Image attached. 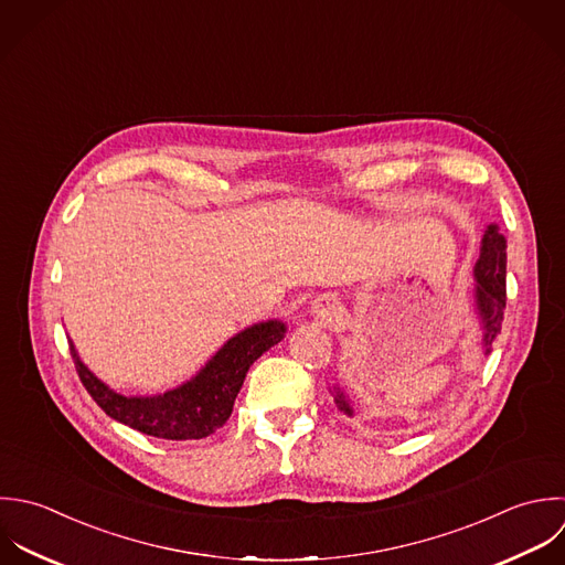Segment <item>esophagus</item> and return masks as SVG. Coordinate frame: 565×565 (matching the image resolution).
I'll return each instance as SVG.
<instances>
[{"instance_id": "34e87169", "label": "esophagus", "mask_w": 565, "mask_h": 565, "mask_svg": "<svg viewBox=\"0 0 565 565\" xmlns=\"http://www.w3.org/2000/svg\"><path fill=\"white\" fill-rule=\"evenodd\" d=\"M312 315L321 321V323H337L341 317H343V306L339 301L337 295L328 292V295H321L312 301Z\"/></svg>"}]
</instances>
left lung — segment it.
I'll use <instances>...</instances> for the list:
<instances>
[{
    "label": "left lung",
    "mask_w": 565,
    "mask_h": 565,
    "mask_svg": "<svg viewBox=\"0 0 565 565\" xmlns=\"http://www.w3.org/2000/svg\"><path fill=\"white\" fill-rule=\"evenodd\" d=\"M476 275V308L482 319L484 328V352L489 354L493 348L495 337L502 332V321H504V308H507V237L500 233L498 224H491L484 231L482 237V248H480V259L476 262L473 268ZM332 396L337 407L354 416V409L343 394L339 385H332Z\"/></svg>",
    "instance_id": "obj_1"
}]
</instances>
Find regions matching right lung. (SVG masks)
Wrapping results in <instances>:
<instances>
[{
  "instance_id": "add662e5",
  "label": "right lung",
  "mask_w": 565,
  "mask_h": 565,
  "mask_svg": "<svg viewBox=\"0 0 565 565\" xmlns=\"http://www.w3.org/2000/svg\"><path fill=\"white\" fill-rule=\"evenodd\" d=\"M286 334L281 321L255 323L228 339L186 383L158 396H122L100 383L70 345L76 374L94 403L114 420L162 440H200L231 416L248 367Z\"/></svg>"
}]
</instances>
